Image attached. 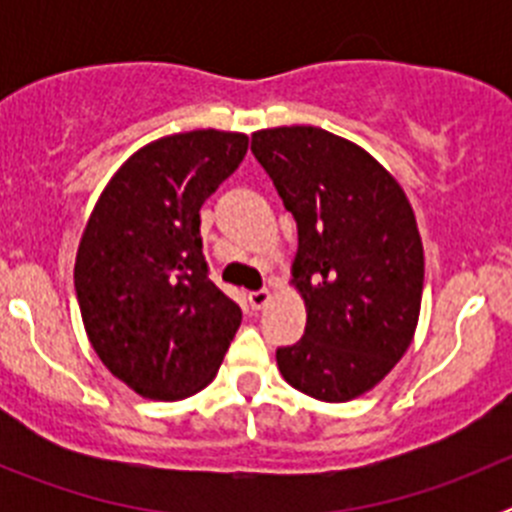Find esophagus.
<instances>
[{
  "label": "esophagus",
  "mask_w": 512,
  "mask_h": 512,
  "mask_svg": "<svg viewBox=\"0 0 512 512\" xmlns=\"http://www.w3.org/2000/svg\"><path fill=\"white\" fill-rule=\"evenodd\" d=\"M269 300H271L269 289H256V292H251V295H248V302H251L253 310H261V307H266L269 305Z\"/></svg>",
  "instance_id": "1"
}]
</instances>
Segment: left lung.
I'll return each mask as SVG.
<instances>
[{
	"mask_svg": "<svg viewBox=\"0 0 512 512\" xmlns=\"http://www.w3.org/2000/svg\"><path fill=\"white\" fill-rule=\"evenodd\" d=\"M251 151L297 223L292 284L307 325L277 351L279 372L315 400L361 397L418 328L423 241L408 194L377 158L323 128L259 130Z\"/></svg>",
	"mask_w": 512,
	"mask_h": 512,
	"instance_id": "obj_1",
	"label": "left lung"
}]
</instances>
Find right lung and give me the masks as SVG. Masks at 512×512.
<instances>
[{"label": "right lung", "instance_id": "right-lung-1", "mask_svg": "<svg viewBox=\"0 0 512 512\" xmlns=\"http://www.w3.org/2000/svg\"><path fill=\"white\" fill-rule=\"evenodd\" d=\"M246 151L248 135L212 128L153 140L115 171L81 233L74 287L89 343L140 397L205 390L241 325L207 277L200 207Z\"/></svg>", "mask_w": 512, "mask_h": 512}]
</instances>
